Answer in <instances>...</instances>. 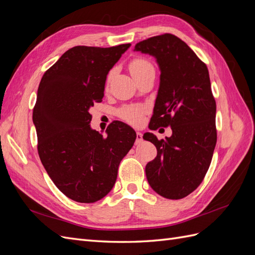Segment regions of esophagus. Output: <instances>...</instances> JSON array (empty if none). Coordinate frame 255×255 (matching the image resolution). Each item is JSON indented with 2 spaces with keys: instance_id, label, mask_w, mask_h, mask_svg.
I'll return each mask as SVG.
<instances>
[{
  "instance_id": "34e87169",
  "label": "esophagus",
  "mask_w": 255,
  "mask_h": 255,
  "mask_svg": "<svg viewBox=\"0 0 255 255\" xmlns=\"http://www.w3.org/2000/svg\"><path fill=\"white\" fill-rule=\"evenodd\" d=\"M142 141V134L140 132H136V144H139Z\"/></svg>"
}]
</instances>
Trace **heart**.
Instances as JSON below:
<instances>
[{
  "instance_id": "obj_1",
  "label": "heart",
  "mask_w": 255,
  "mask_h": 255,
  "mask_svg": "<svg viewBox=\"0 0 255 255\" xmlns=\"http://www.w3.org/2000/svg\"><path fill=\"white\" fill-rule=\"evenodd\" d=\"M128 69H129L130 74L133 75V78L136 79L137 76H139L146 70L153 69V66L146 58L138 56L129 61ZM112 76H113V72L111 71L109 74H107V79H106L107 84H109L110 81L112 80ZM144 114H145V109L143 106H140V105L125 106L119 111L120 118L130 123V125H133V126L141 125L143 121Z\"/></svg>"
}]
</instances>
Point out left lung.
<instances>
[{
	"mask_svg": "<svg viewBox=\"0 0 255 255\" xmlns=\"http://www.w3.org/2000/svg\"><path fill=\"white\" fill-rule=\"evenodd\" d=\"M135 51L157 60L160 83L149 128L170 127L172 135L158 140L145 133L157 155L145 166L152 189L177 200L191 194L210 168L217 141L216 101L206 65L179 37L154 36L139 41Z\"/></svg>",
	"mask_w": 255,
	"mask_h": 255,
	"instance_id": "8db88e82",
	"label": "left lung"
}]
</instances>
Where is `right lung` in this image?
Listing matches in <instances>:
<instances>
[{
	"label": "right lung",
	"instance_id": "obj_1",
	"mask_svg": "<svg viewBox=\"0 0 255 255\" xmlns=\"http://www.w3.org/2000/svg\"><path fill=\"white\" fill-rule=\"evenodd\" d=\"M129 45L69 49L38 87L33 110L38 154L53 183L73 201L94 203L109 194L135 142V130L123 122H112L107 136L89 126V109L102 102L107 73Z\"/></svg>",
	"mask_w": 255,
	"mask_h": 255
}]
</instances>
